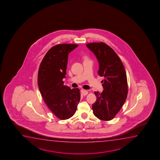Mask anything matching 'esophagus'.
Returning a JSON list of instances; mask_svg holds the SVG:
<instances>
[{"mask_svg":"<svg viewBox=\"0 0 160 160\" xmlns=\"http://www.w3.org/2000/svg\"><path fill=\"white\" fill-rule=\"evenodd\" d=\"M81 92L82 93V94H83V96H86L88 94V91L86 90H81Z\"/></svg>","mask_w":160,"mask_h":160,"instance_id":"34e87169","label":"esophagus"}]
</instances>
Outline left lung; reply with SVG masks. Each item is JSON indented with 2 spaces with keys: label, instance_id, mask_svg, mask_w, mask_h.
<instances>
[{
  "label": "left lung",
  "instance_id": "obj_1",
  "mask_svg": "<svg viewBox=\"0 0 160 160\" xmlns=\"http://www.w3.org/2000/svg\"><path fill=\"white\" fill-rule=\"evenodd\" d=\"M86 46L98 61L99 75L104 77L103 92H94L97 100L92 104L93 112L101 120H111L127 98L128 85L125 67L114 50L104 42L88 43Z\"/></svg>",
  "mask_w": 160,
  "mask_h": 160
}]
</instances>
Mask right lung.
Listing matches in <instances>:
<instances>
[{"instance_id":"obj_1","label":"right lung","mask_w":160,"mask_h":160,"mask_svg":"<svg viewBox=\"0 0 160 160\" xmlns=\"http://www.w3.org/2000/svg\"><path fill=\"white\" fill-rule=\"evenodd\" d=\"M78 45L58 44L44 56L40 65L38 84L45 103L51 111L61 120L72 117L80 100L79 88L70 89L64 85L68 54Z\"/></svg>"}]
</instances>
